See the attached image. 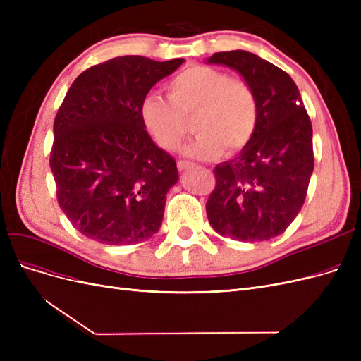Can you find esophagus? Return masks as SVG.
Returning <instances> with one entry per match:
<instances>
[{
    "label": "esophagus",
    "mask_w": 361,
    "mask_h": 361,
    "mask_svg": "<svg viewBox=\"0 0 361 361\" xmlns=\"http://www.w3.org/2000/svg\"><path fill=\"white\" fill-rule=\"evenodd\" d=\"M194 166H195V164L191 162V161H183V159H179V161H178V169H179L180 171L187 170V169H191V167H194Z\"/></svg>",
    "instance_id": "1"
}]
</instances>
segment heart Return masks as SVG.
Wrapping results in <instances>:
<instances>
[{
	"mask_svg": "<svg viewBox=\"0 0 361 361\" xmlns=\"http://www.w3.org/2000/svg\"><path fill=\"white\" fill-rule=\"evenodd\" d=\"M167 97L150 94L141 105L147 133L164 150H176L190 133H197L183 154L214 159L243 150L259 123L257 96L248 82L206 64H192L167 82Z\"/></svg>",
	"mask_w": 361,
	"mask_h": 361,
	"instance_id": "heart-1",
	"label": "heart"
}]
</instances>
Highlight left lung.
Masks as SVG:
<instances>
[{
    "label": "left lung",
    "instance_id": "left-lung-1",
    "mask_svg": "<svg viewBox=\"0 0 361 361\" xmlns=\"http://www.w3.org/2000/svg\"><path fill=\"white\" fill-rule=\"evenodd\" d=\"M207 63L238 71L259 102L255 137L214 170L207 220L235 241H267L285 232L304 204L314 167L310 117L290 76L256 54L215 52Z\"/></svg>",
    "mask_w": 361,
    "mask_h": 361
}]
</instances>
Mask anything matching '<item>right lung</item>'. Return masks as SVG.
Here are the masks:
<instances>
[{
	"label": "right lung",
	"mask_w": 361,
	"mask_h": 361,
	"mask_svg": "<svg viewBox=\"0 0 361 361\" xmlns=\"http://www.w3.org/2000/svg\"><path fill=\"white\" fill-rule=\"evenodd\" d=\"M182 63L116 57L78 75L64 96L49 166L59 204L84 236L126 245L159 231L179 174L174 158L147 134L141 105Z\"/></svg>",
	"instance_id": "1"
}]
</instances>
